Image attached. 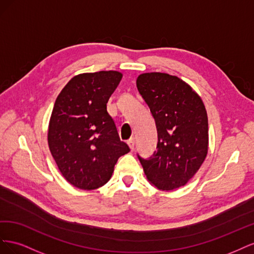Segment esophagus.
Listing matches in <instances>:
<instances>
[{
  "label": "esophagus",
  "instance_id": "esophagus-1",
  "mask_svg": "<svg viewBox=\"0 0 254 254\" xmlns=\"http://www.w3.org/2000/svg\"><path fill=\"white\" fill-rule=\"evenodd\" d=\"M127 143H128V145H129V147H130V149H133L134 148V137L133 136H131L130 137V139L127 141Z\"/></svg>",
  "mask_w": 254,
  "mask_h": 254
}]
</instances>
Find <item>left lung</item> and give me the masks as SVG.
<instances>
[{
	"instance_id": "left-lung-1",
	"label": "left lung",
	"mask_w": 254,
	"mask_h": 254,
	"mask_svg": "<svg viewBox=\"0 0 254 254\" xmlns=\"http://www.w3.org/2000/svg\"><path fill=\"white\" fill-rule=\"evenodd\" d=\"M136 87L156 122L157 151L137 155L148 181L173 190L187 184L206 157L207 115L201 98L187 82L166 73H145Z\"/></svg>"
}]
</instances>
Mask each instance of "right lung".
Wrapping results in <instances>:
<instances>
[{
	"instance_id": "obj_1",
	"label": "right lung",
	"mask_w": 254,
	"mask_h": 254,
	"mask_svg": "<svg viewBox=\"0 0 254 254\" xmlns=\"http://www.w3.org/2000/svg\"><path fill=\"white\" fill-rule=\"evenodd\" d=\"M122 74L101 71L75 76L58 95L49 126V147L67 182L95 190L111 178L120 157L129 152L107 111Z\"/></svg>"
}]
</instances>
